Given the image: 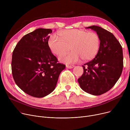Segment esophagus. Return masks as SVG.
I'll use <instances>...</instances> for the list:
<instances>
[{
	"label": "esophagus",
	"mask_w": 130,
	"mask_h": 130,
	"mask_svg": "<svg viewBox=\"0 0 130 130\" xmlns=\"http://www.w3.org/2000/svg\"><path fill=\"white\" fill-rule=\"evenodd\" d=\"M67 69H73V68L74 67V65H66V66Z\"/></svg>",
	"instance_id": "34e87169"
}]
</instances>
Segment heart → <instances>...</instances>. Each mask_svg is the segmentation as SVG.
<instances>
[{
  "label": "heart",
  "mask_w": 130,
  "mask_h": 130,
  "mask_svg": "<svg viewBox=\"0 0 130 130\" xmlns=\"http://www.w3.org/2000/svg\"><path fill=\"white\" fill-rule=\"evenodd\" d=\"M60 38L51 35L48 40V45L51 52L57 56L66 54L59 58L66 64H72L79 61H90L94 59L99 52L101 40L99 35L94 31L85 29H72L61 30L58 32Z\"/></svg>",
  "instance_id": "obj_1"
}]
</instances>
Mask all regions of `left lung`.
Instances as JSON below:
<instances>
[{"mask_svg": "<svg viewBox=\"0 0 130 130\" xmlns=\"http://www.w3.org/2000/svg\"><path fill=\"white\" fill-rule=\"evenodd\" d=\"M96 32L101 44L93 60L83 65L84 73L78 79L80 88L93 95L103 94L114 86L123 67L122 47L113 34L98 26L86 27Z\"/></svg>", "mask_w": 130, "mask_h": 130, "instance_id": "8db88e82", "label": "left lung"}]
</instances>
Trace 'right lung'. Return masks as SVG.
<instances>
[{
    "mask_svg": "<svg viewBox=\"0 0 130 130\" xmlns=\"http://www.w3.org/2000/svg\"><path fill=\"white\" fill-rule=\"evenodd\" d=\"M52 32L51 29L38 28L27 34L12 52L13 79L23 91L35 98H43L55 90L66 66L58 63L48 45Z\"/></svg>",
    "mask_w": 130,
    "mask_h": 130,
    "instance_id": "1",
    "label": "right lung"
}]
</instances>
